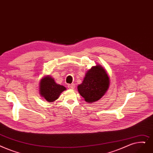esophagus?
<instances>
[{
    "instance_id": "34e87169",
    "label": "esophagus",
    "mask_w": 153,
    "mask_h": 153,
    "mask_svg": "<svg viewBox=\"0 0 153 153\" xmlns=\"http://www.w3.org/2000/svg\"><path fill=\"white\" fill-rule=\"evenodd\" d=\"M68 88L71 89H74L75 88V85L74 84H69L68 85Z\"/></svg>"
}]
</instances>
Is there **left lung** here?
<instances>
[{"label":"left lung","mask_w":153,"mask_h":153,"mask_svg":"<svg viewBox=\"0 0 153 153\" xmlns=\"http://www.w3.org/2000/svg\"><path fill=\"white\" fill-rule=\"evenodd\" d=\"M110 79L102 65L92 66L85 73L82 82L77 90L85 102L92 103L99 101L109 89Z\"/></svg>","instance_id":"1"}]
</instances>
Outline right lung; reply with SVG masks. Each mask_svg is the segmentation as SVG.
<instances>
[{"label":"right lung","instance_id":"right-lung-1","mask_svg":"<svg viewBox=\"0 0 153 153\" xmlns=\"http://www.w3.org/2000/svg\"><path fill=\"white\" fill-rule=\"evenodd\" d=\"M65 90L64 85L57 84L49 75L43 77L39 82V94L49 102H54Z\"/></svg>","mask_w":153,"mask_h":153}]
</instances>
